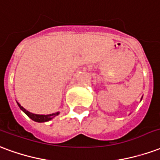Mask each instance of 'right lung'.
<instances>
[{"label": "right lung", "instance_id": "add662e5", "mask_svg": "<svg viewBox=\"0 0 160 160\" xmlns=\"http://www.w3.org/2000/svg\"><path fill=\"white\" fill-rule=\"evenodd\" d=\"M17 104L21 110L24 112V113L27 115L28 117L31 118L33 121H36V122H38V123H43V122H47V121H49V120L53 119V118L56 117L57 115H59V112H55V113L52 114H48V115H40V114H34L30 112L29 111H27L26 109H24V107H22L18 102H17Z\"/></svg>", "mask_w": 160, "mask_h": 160}]
</instances>
